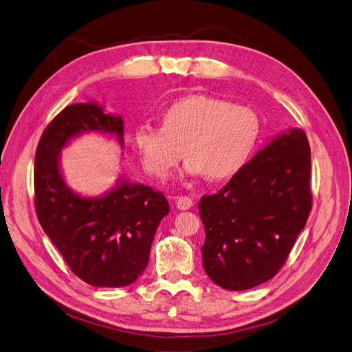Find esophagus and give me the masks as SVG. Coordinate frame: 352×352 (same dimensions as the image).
<instances>
[{
	"label": "esophagus",
	"instance_id": "esophagus-1",
	"mask_svg": "<svg viewBox=\"0 0 352 352\" xmlns=\"http://www.w3.org/2000/svg\"><path fill=\"white\" fill-rule=\"evenodd\" d=\"M192 206H194L192 198H189V197H177L176 198V207L179 210H189Z\"/></svg>",
	"mask_w": 352,
	"mask_h": 352
}]
</instances>
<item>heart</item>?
Here are the masks:
<instances>
[{"instance_id": "1", "label": "heart", "mask_w": 352, "mask_h": 352, "mask_svg": "<svg viewBox=\"0 0 352 352\" xmlns=\"http://www.w3.org/2000/svg\"><path fill=\"white\" fill-rule=\"evenodd\" d=\"M162 126L141 123L133 140L144 167L157 177H166L185 155L184 175L207 176L223 182L248 164L257 146L261 122L245 105L211 97L190 95L170 104L162 114Z\"/></svg>"}]
</instances>
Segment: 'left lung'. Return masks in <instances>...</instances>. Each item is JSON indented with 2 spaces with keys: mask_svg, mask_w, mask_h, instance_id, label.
Returning <instances> with one entry per match:
<instances>
[{
  "mask_svg": "<svg viewBox=\"0 0 352 352\" xmlns=\"http://www.w3.org/2000/svg\"><path fill=\"white\" fill-rule=\"evenodd\" d=\"M311 153L302 129L276 135L198 210L202 265L228 291H245L280 270L311 210Z\"/></svg>",
  "mask_w": 352,
  "mask_h": 352,
  "instance_id": "1",
  "label": "left lung"
}]
</instances>
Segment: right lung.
<instances>
[{"label": "right lung", "instance_id": "obj_1", "mask_svg": "<svg viewBox=\"0 0 352 352\" xmlns=\"http://www.w3.org/2000/svg\"><path fill=\"white\" fill-rule=\"evenodd\" d=\"M123 117L98 102L72 104L47 126L35 154L41 226L72 272L97 287H123L144 273L168 202L162 192L124 176L102 195L83 197L66 184L60 155L83 133L114 136L123 148Z\"/></svg>", "mask_w": 352, "mask_h": 352}]
</instances>
